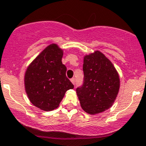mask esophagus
Instances as JSON below:
<instances>
[{
	"mask_svg": "<svg viewBox=\"0 0 146 146\" xmlns=\"http://www.w3.org/2000/svg\"><path fill=\"white\" fill-rule=\"evenodd\" d=\"M70 81H71V82L73 84H76V78H71V79H70Z\"/></svg>",
	"mask_w": 146,
	"mask_h": 146,
	"instance_id": "esophagus-1",
	"label": "esophagus"
}]
</instances>
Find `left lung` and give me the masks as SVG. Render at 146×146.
Segmentation results:
<instances>
[{
  "mask_svg": "<svg viewBox=\"0 0 146 146\" xmlns=\"http://www.w3.org/2000/svg\"><path fill=\"white\" fill-rule=\"evenodd\" d=\"M84 82L76 88L82 108L91 115L108 110L113 104L120 88L118 73L101 52L84 58Z\"/></svg>",
  "mask_w": 146,
  "mask_h": 146,
  "instance_id": "1",
  "label": "left lung"
}]
</instances>
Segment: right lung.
I'll list each match as a JSON object with an SVG mask.
<instances>
[{"label": "right lung", "mask_w": 146, "mask_h": 146, "mask_svg": "<svg viewBox=\"0 0 146 146\" xmlns=\"http://www.w3.org/2000/svg\"><path fill=\"white\" fill-rule=\"evenodd\" d=\"M62 56L63 50L51 44L36 56L25 73V89L29 100L44 111L57 108L66 91L74 87L66 76Z\"/></svg>", "instance_id": "add662e5"}]
</instances>
